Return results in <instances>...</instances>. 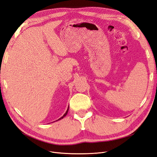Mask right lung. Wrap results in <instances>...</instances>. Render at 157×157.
Segmentation results:
<instances>
[{
  "label": "right lung",
  "instance_id": "add662e5",
  "mask_svg": "<svg viewBox=\"0 0 157 157\" xmlns=\"http://www.w3.org/2000/svg\"><path fill=\"white\" fill-rule=\"evenodd\" d=\"M68 111H69V107H68V109H67V111H66V112H65V113L64 114V115L62 116V117H61L60 118H59V119L58 120H57L56 121H59V120H61V119H62V118H63V117H65L66 115H67V113H68Z\"/></svg>",
  "mask_w": 157,
  "mask_h": 157
}]
</instances>
